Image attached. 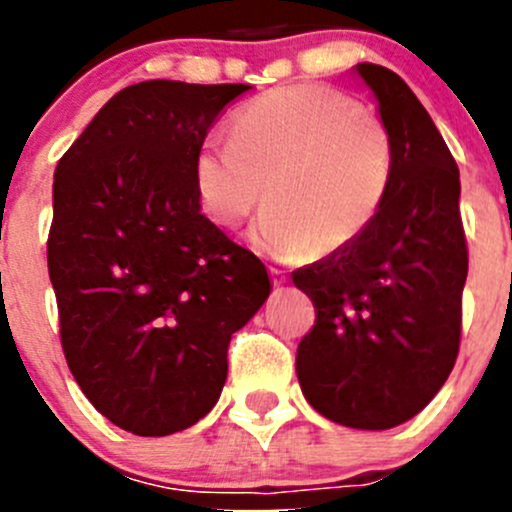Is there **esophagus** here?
<instances>
[{"instance_id":"1","label":"esophagus","mask_w":512,"mask_h":512,"mask_svg":"<svg viewBox=\"0 0 512 512\" xmlns=\"http://www.w3.org/2000/svg\"><path fill=\"white\" fill-rule=\"evenodd\" d=\"M270 275H272V282H275V287L285 285L287 282V275L282 270H277V267H270Z\"/></svg>"}]
</instances>
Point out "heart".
I'll list each match as a JSON object with an SVG mask.
<instances>
[{"mask_svg":"<svg viewBox=\"0 0 512 512\" xmlns=\"http://www.w3.org/2000/svg\"><path fill=\"white\" fill-rule=\"evenodd\" d=\"M384 123L319 84L280 86L240 111L235 136L210 133L195 156L205 215L225 230L272 203L250 240L277 260L352 245L374 223L391 180Z\"/></svg>","mask_w":512,"mask_h":512,"instance_id":"obj_1","label":"heart"}]
</instances>
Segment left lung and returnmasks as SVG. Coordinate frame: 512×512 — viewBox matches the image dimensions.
<instances>
[{
    "mask_svg": "<svg viewBox=\"0 0 512 512\" xmlns=\"http://www.w3.org/2000/svg\"><path fill=\"white\" fill-rule=\"evenodd\" d=\"M354 74L389 133L391 180L364 235L292 275L317 309L297 379L329 421L386 431L414 418L456 364L468 250L458 165L436 123L386 66Z\"/></svg>",
    "mask_w": 512,
    "mask_h": 512,
    "instance_id": "1",
    "label": "left lung"
}]
</instances>
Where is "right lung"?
<instances>
[{"instance_id":"obj_1","label":"right lung","mask_w":512,"mask_h":512,"mask_svg":"<svg viewBox=\"0 0 512 512\" xmlns=\"http://www.w3.org/2000/svg\"><path fill=\"white\" fill-rule=\"evenodd\" d=\"M247 84L118 91L54 173L49 277L86 399L136 436L193 426L220 399L227 344L270 297L265 265L203 215L195 156Z\"/></svg>"}]
</instances>
